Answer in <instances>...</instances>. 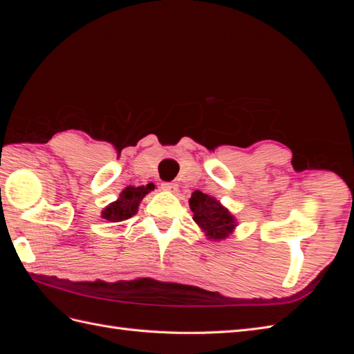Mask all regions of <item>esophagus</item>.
Segmentation results:
<instances>
[{"label":"esophagus","mask_w":354,"mask_h":354,"mask_svg":"<svg viewBox=\"0 0 354 354\" xmlns=\"http://www.w3.org/2000/svg\"><path fill=\"white\" fill-rule=\"evenodd\" d=\"M162 189L169 192V194H177V192H178V185L173 183V181H168V183H162Z\"/></svg>","instance_id":"34e87169"}]
</instances>
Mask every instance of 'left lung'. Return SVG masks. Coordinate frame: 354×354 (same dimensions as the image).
<instances>
[{
  "mask_svg": "<svg viewBox=\"0 0 354 354\" xmlns=\"http://www.w3.org/2000/svg\"><path fill=\"white\" fill-rule=\"evenodd\" d=\"M189 207L194 212V221L205 236L214 242L227 239L238 226L236 217L220 201L195 190L189 199Z\"/></svg>",
  "mask_w": 354,
  "mask_h": 354,
  "instance_id": "1",
  "label": "left lung"
}]
</instances>
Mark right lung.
I'll list each match as a JSON object with an SVG mask.
<instances>
[{
    "label": "right lung",
    "instance_id": "right-lung-1",
    "mask_svg": "<svg viewBox=\"0 0 354 354\" xmlns=\"http://www.w3.org/2000/svg\"><path fill=\"white\" fill-rule=\"evenodd\" d=\"M155 190V185L149 183L146 186H127L116 201L111 202L108 207L102 211V218L111 223H120L127 218L136 216L138 211V205L143 198Z\"/></svg>",
    "mask_w": 354,
    "mask_h": 354
}]
</instances>
